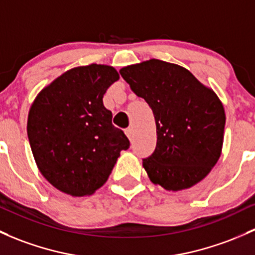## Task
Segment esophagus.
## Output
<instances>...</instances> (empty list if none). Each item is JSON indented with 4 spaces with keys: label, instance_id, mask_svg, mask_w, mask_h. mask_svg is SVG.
I'll return each mask as SVG.
<instances>
[{
    "label": "esophagus",
    "instance_id": "obj_1",
    "mask_svg": "<svg viewBox=\"0 0 255 255\" xmlns=\"http://www.w3.org/2000/svg\"><path fill=\"white\" fill-rule=\"evenodd\" d=\"M125 133H127V136L128 138L131 139V141H132V138H133V128H128L127 130H125Z\"/></svg>",
    "mask_w": 255,
    "mask_h": 255
}]
</instances>
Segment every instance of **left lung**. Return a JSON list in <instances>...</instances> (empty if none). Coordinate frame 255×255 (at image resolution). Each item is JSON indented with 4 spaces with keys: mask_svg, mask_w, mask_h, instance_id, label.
I'll use <instances>...</instances> for the list:
<instances>
[{
    "mask_svg": "<svg viewBox=\"0 0 255 255\" xmlns=\"http://www.w3.org/2000/svg\"><path fill=\"white\" fill-rule=\"evenodd\" d=\"M152 108L157 146L143 166L150 181L180 191L203 180L223 147L225 112L216 95L185 68L159 59L120 69Z\"/></svg>",
    "mask_w": 255,
    "mask_h": 255,
    "instance_id": "8db88e82",
    "label": "left lung"
}]
</instances>
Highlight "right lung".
<instances>
[{"instance_id":"obj_1","label":"right lung","mask_w":255,"mask_h":255,"mask_svg":"<svg viewBox=\"0 0 255 255\" xmlns=\"http://www.w3.org/2000/svg\"><path fill=\"white\" fill-rule=\"evenodd\" d=\"M119 79L108 65L68 70L40 92L28 118V137L41 174L62 192L94 193L107 181L122 150L124 131L103 106L107 89Z\"/></svg>"}]
</instances>
